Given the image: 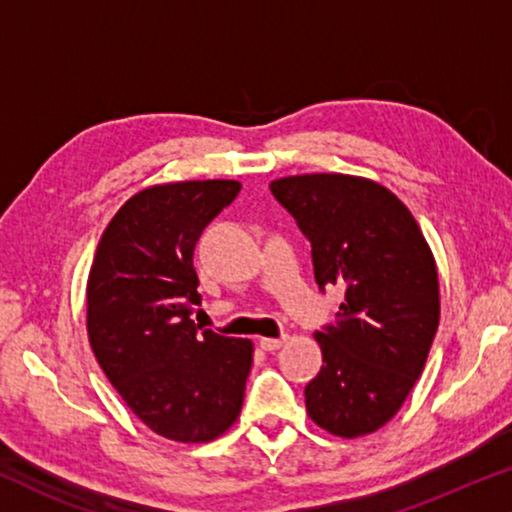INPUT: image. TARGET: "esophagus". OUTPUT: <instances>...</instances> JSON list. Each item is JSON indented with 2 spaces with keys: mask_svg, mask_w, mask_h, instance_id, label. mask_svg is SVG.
Returning a JSON list of instances; mask_svg holds the SVG:
<instances>
[{
  "mask_svg": "<svg viewBox=\"0 0 512 512\" xmlns=\"http://www.w3.org/2000/svg\"><path fill=\"white\" fill-rule=\"evenodd\" d=\"M285 341H287V336H280V338H259V348L266 350V352H273V350L283 348Z\"/></svg>",
  "mask_w": 512,
  "mask_h": 512,
  "instance_id": "1",
  "label": "esophagus"
}]
</instances>
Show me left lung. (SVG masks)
<instances>
[{"label":"left lung","instance_id":"obj_1","mask_svg":"<svg viewBox=\"0 0 512 512\" xmlns=\"http://www.w3.org/2000/svg\"><path fill=\"white\" fill-rule=\"evenodd\" d=\"M273 197L311 241L320 290L343 285L334 325L315 331L322 369L306 385V410L343 438L390 422L427 362L438 329L434 255L406 206L369 178H278Z\"/></svg>","mask_w":512,"mask_h":512}]
</instances>
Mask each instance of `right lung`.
Listing matches in <instances>:
<instances>
[{
    "label": "right lung",
    "mask_w": 512,
    "mask_h": 512,
    "mask_svg": "<svg viewBox=\"0 0 512 512\" xmlns=\"http://www.w3.org/2000/svg\"><path fill=\"white\" fill-rule=\"evenodd\" d=\"M241 190L236 181L153 185L113 215L88 278V336L106 378L139 420L178 443H206L241 413L248 338L194 325L192 255Z\"/></svg>",
    "instance_id": "1"
}]
</instances>
